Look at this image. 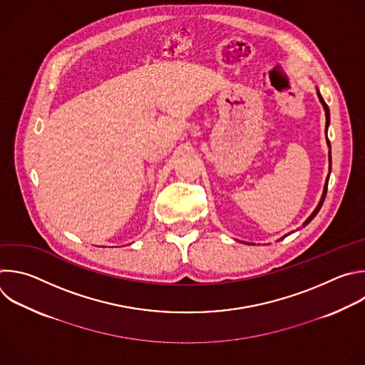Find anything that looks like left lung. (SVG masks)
I'll return each instance as SVG.
<instances>
[{"instance_id":"1","label":"left lung","mask_w":365,"mask_h":365,"mask_svg":"<svg viewBox=\"0 0 365 365\" xmlns=\"http://www.w3.org/2000/svg\"><path fill=\"white\" fill-rule=\"evenodd\" d=\"M317 96H318V98H319V101H321V104H322V107H324V111H325V136H327V130H328V126H329V108H328V106H327V103L324 101V98H322V96H321V93H319V90L317 88ZM327 146H328V149H329V152H328V159H329V170H331V143H329V140H328V136H327ZM328 180H329V173H328V176H327V179H325V185H324V190H322V195H321V199H319V202H318V205H317V207L314 209V212L308 216V219L302 223V226H307L315 216H317V213L319 212V209H321V206H322V203H324V199H325V195H327V187H328ZM289 235V233H288ZM287 236V235H285ZM285 236H282L281 239H284Z\"/></svg>"}]
</instances>
